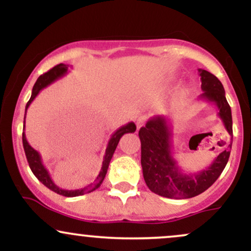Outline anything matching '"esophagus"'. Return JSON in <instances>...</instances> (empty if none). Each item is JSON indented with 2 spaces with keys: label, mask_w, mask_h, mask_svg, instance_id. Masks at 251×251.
<instances>
[{
  "label": "esophagus",
  "mask_w": 251,
  "mask_h": 251,
  "mask_svg": "<svg viewBox=\"0 0 251 251\" xmlns=\"http://www.w3.org/2000/svg\"><path fill=\"white\" fill-rule=\"evenodd\" d=\"M144 124H145V117H138L137 119V128L139 129L142 126H144Z\"/></svg>",
  "instance_id": "34e87169"
}]
</instances>
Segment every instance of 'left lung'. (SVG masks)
Wrapping results in <instances>:
<instances>
[{
    "label": "left lung",
    "mask_w": 251,
    "mask_h": 251,
    "mask_svg": "<svg viewBox=\"0 0 251 251\" xmlns=\"http://www.w3.org/2000/svg\"><path fill=\"white\" fill-rule=\"evenodd\" d=\"M198 72L203 91L200 99L217 106V116L231 137V142L208 168L194 174H184L172 154L171 119L164 116L151 118L139 129L143 176L149 189L162 197L184 200L201 195L217 180L229 160L232 145L231 108L226 101V92L220 80L205 70Z\"/></svg>",
    "instance_id": "8db88e82"
}]
</instances>
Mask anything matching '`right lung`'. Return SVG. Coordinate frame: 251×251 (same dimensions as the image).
<instances>
[{
    "label": "right lung",
    "mask_w": 251,
    "mask_h": 251,
    "mask_svg": "<svg viewBox=\"0 0 251 251\" xmlns=\"http://www.w3.org/2000/svg\"><path fill=\"white\" fill-rule=\"evenodd\" d=\"M68 66L63 65V63H60V65L55 66V67L51 68L50 71H48L47 73L42 74L41 76H39V79L36 80L35 85H34L33 91H31V97L29 99V101L27 102L25 105V114H27V109L29 107V105L35 99L37 94L40 93V91L43 89L45 87H47L48 85H50L51 82H54L55 80L60 79V77L65 75L67 73ZM25 120H24V132H22V143H24V149H25V157H27L28 164H29V168L33 172L34 176L39 179L45 186H47L48 189L51 190V191L56 192V194L65 196V197H76V196H81L85 194H89V192L94 191L101 185V183L105 179V176L107 174V169L109 165V162H111L112 157H113L114 151H116L118 143H119L120 138L123 137L125 133H133L137 128L135 124L133 122L126 124V125L122 126L112 134L111 139L107 144V148H106V152L105 155H103V160H102V166L101 170H100L99 175H98L97 179L94 180V183L89 184V185L85 186L82 189H77V190H65L59 188L55 183H54L53 179H51L50 172L47 171V169L45 168V165L42 164V159L41 155H40L39 152L36 150H34L31 146L29 145V143L27 142V138H25Z\"/></svg>",
    "instance_id": "1"
}]
</instances>
